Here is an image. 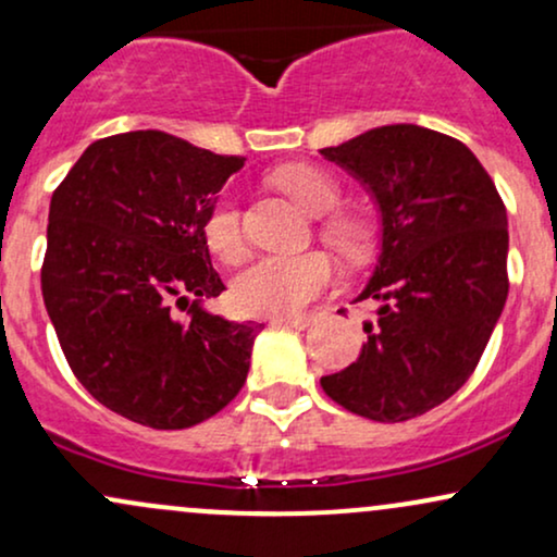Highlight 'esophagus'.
Wrapping results in <instances>:
<instances>
[{
    "label": "esophagus",
    "instance_id": "esophagus-1",
    "mask_svg": "<svg viewBox=\"0 0 557 557\" xmlns=\"http://www.w3.org/2000/svg\"><path fill=\"white\" fill-rule=\"evenodd\" d=\"M274 324H285V326H293V330H308L311 326L313 317H308V313H304V317H277L272 319Z\"/></svg>",
    "mask_w": 557,
    "mask_h": 557
}]
</instances>
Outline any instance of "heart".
<instances>
[{"label": "heart", "instance_id": "1", "mask_svg": "<svg viewBox=\"0 0 557 557\" xmlns=\"http://www.w3.org/2000/svg\"><path fill=\"white\" fill-rule=\"evenodd\" d=\"M274 184L296 199L306 212L326 214L337 207L339 184L311 163H293L274 173ZM324 236L345 253L363 251V227L337 214L326 220ZM205 238L223 261H238L246 253V233L238 205L220 197L205 218ZM334 280V264L326 253L306 251L296 257H261L246 267L233 283V300L251 317H290L324 293Z\"/></svg>", "mask_w": 557, "mask_h": 557}]
</instances>
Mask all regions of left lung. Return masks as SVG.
Here are the masks:
<instances>
[{"label": "left lung", "instance_id": "1", "mask_svg": "<svg viewBox=\"0 0 557 557\" xmlns=\"http://www.w3.org/2000/svg\"><path fill=\"white\" fill-rule=\"evenodd\" d=\"M321 156L368 186L381 257L358 300L376 304L358 360L321 388L360 418L425 414L478 368L508 296V220L474 152L418 124L379 126Z\"/></svg>", "mask_w": 557, "mask_h": 557}]
</instances>
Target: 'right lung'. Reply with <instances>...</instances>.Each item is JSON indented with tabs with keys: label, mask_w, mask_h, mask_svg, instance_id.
<instances>
[{
	"label": "right lung",
	"mask_w": 557,
	"mask_h": 557,
	"mask_svg": "<svg viewBox=\"0 0 557 557\" xmlns=\"http://www.w3.org/2000/svg\"><path fill=\"white\" fill-rule=\"evenodd\" d=\"M240 165L173 134L126 132L87 147L53 191L46 311L79 384L126 420L181 431L244 386L261 324L202 308L225 290L205 218ZM173 299L186 320L172 317Z\"/></svg>",
	"instance_id": "right-lung-1"
}]
</instances>
